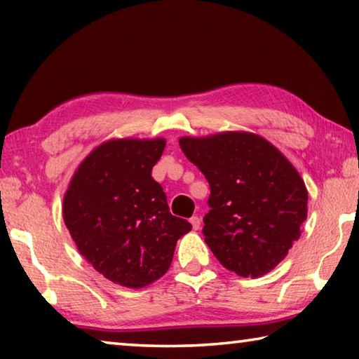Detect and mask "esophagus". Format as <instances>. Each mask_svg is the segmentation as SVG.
Listing matches in <instances>:
<instances>
[{
    "label": "esophagus",
    "mask_w": 359,
    "mask_h": 359,
    "mask_svg": "<svg viewBox=\"0 0 359 359\" xmlns=\"http://www.w3.org/2000/svg\"><path fill=\"white\" fill-rule=\"evenodd\" d=\"M190 223H191L193 229L196 231V229H199V226H201V218H199V217H191L190 218Z\"/></svg>",
    "instance_id": "34e87169"
}]
</instances>
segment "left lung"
I'll use <instances>...</instances> for the list:
<instances>
[{
    "instance_id": "left-lung-1",
    "label": "left lung",
    "mask_w": 359,
    "mask_h": 359,
    "mask_svg": "<svg viewBox=\"0 0 359 359\" xmlns=\"http://www.w3.org/2000/svg\"><path fill=\"white\" fill-rule=\"evenodd\" d=\"M180 149L210 185L204 241L241 277L271 272L299 239L307 188L280 150L247 131L180 137Z\"/></svg>"
}]
</instances>
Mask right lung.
Listing matches in <instances>:
<instances>
[{
	"label": "right lung",
	"mask_w": 359,
	"mask_h": 359,
	"mask_svg": "<svg viewBox=\"0 0 359 359\" xmlns=\"http://www.w3.org/2000/svg\"><path fill=\"white\" fill-rule=\"evenodd\" d=\"M163 137L111 139L85 156L63 198V220L79 253L107 280L144 288L166 274L177 241L191 229L174 217L151 177Z\"/></svg>",
	"instance_id": "add662e5"
}]
</instances>
